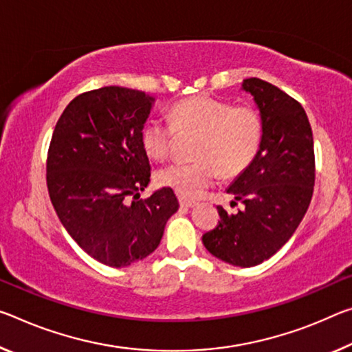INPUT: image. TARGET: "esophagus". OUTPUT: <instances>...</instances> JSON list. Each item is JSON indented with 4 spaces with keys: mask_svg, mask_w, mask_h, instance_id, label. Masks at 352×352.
Wrapping results in <instances>:
<instances>
[{
    "mask_svg": "<svg viewBox=\"0 0 352 352\" xmlns=\"http://www.w3.org/2000/svg\"><path fill=\"white\" fill-rule=\"evenodd\" d=\"M180 205L185 206V208H192V206H196L197 204L194 202V200H188V199H180Z\"/></svg>",
    "mask_w": 352,
    "mask_h": 352,
    "instance_id": "34e87169",
    "label": "esophagus"
}]
</instances>
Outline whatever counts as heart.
I'll use <instances>...</instances> for the list:
<instances>
[{
	"instance_id": "heart-1",
	"label": "heart",
	"mask_w": 352,
	"mask_h": 352,
	"mask_svg": "<svg viewBox=\"0 0 352 352\" xmlns=\"http://www.w3.org/2000/svg\"><path fill=\"white\" fill-rule=\"evenodd\" d=\"M170 124L160 119L142 128L141 144L148 158L163 161L170 153L177 135H196L191 164H172L158 174L161 186L183 199H197L213 186L219 170L235 177L248 169L258 153L263 124L249 104L233 106L222 100L197 96L177 103L170 111Z\"/></svg>"
}]
</instances>
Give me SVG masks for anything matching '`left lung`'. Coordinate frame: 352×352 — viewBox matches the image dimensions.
Segmentation results:
<instances>
[{
  "mask_svg": "<svg viewBox=\"0 0 352 352\" xmlns=\"http://www.w3.org/2000/svg\"><path fill=\"white\" fill-rule=\"evenodd\" d=\"M258 109L263 135L258 153L226 191L244 208L205 233L204 246L228 265L263 263L285 244L309 208L315 185L314 135L302 106L258 78L241 82ZM233 202V200H232Z\"/></svg>",
  "mask_w": 352,
  "mask_h": 352,
  "instance_id": "obj_1",
  "label": "left lung"
}]
</instances>
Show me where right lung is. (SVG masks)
Listing matches in <instances>:
<instances>
[{"mask_svg":"<svg viewBox=\"0 0 352 352\" xmlns=\"http://www.w3.org/2000/svg\"><path fill=\"white\" fill-rule=\"evenodd\" d=\"M155 98L122 86L85 92L56 124L47 185L60 224L87 255L111 267L144 260L163 238L178 200L161 188L138 197L150 183L141 144Z\"/></svg>","mask_w":352,"mask_h":352,"instance_id":"obj_1","label":"right lung"}]
</instances>
